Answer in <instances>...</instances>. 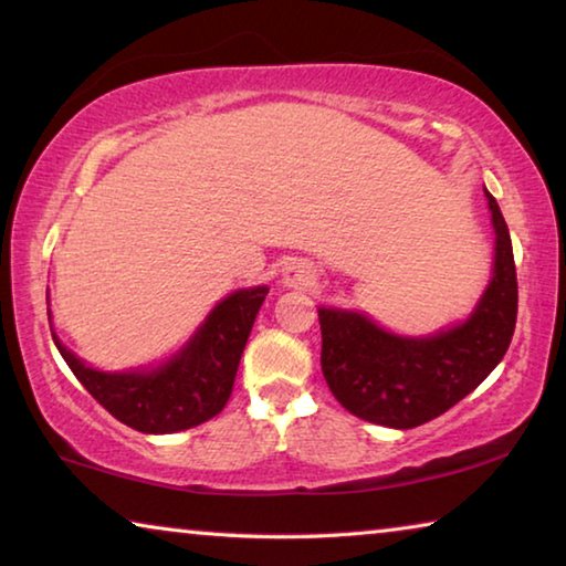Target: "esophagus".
Returning <instances> with one entry per match:
<instances>
[{
  "instance_id": "obj_1",
  "label": "esophagus",
  "mask_w": 566,
  "mask_h": 566,
  "mask_svg": "<svg viewBox=\"0 0 566 566\" xmlns=\"http://www.w3.org/2000/svg\"><path fill=\"white\" fill-rule=\"evenodd\" d=\"M284 284L292 286V290H306V286L314 284V272L310 264L294 262L284 270Z\"/></svg>"
}]
</instances>
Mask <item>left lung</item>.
Segmentation results:
<instances>
[{
  "label": "left lung",
  "mask_w": 566,
  "mask_h": 566,
  "mask_svg": "<svg viewBox=\"0 0 566 566\" xmlns=\"http://www.w3.org/2000/svg\"><path fill=\"white\" fill-rule=\"evenodd\" d=\"M486 199L496 234L494 274L467 322L411 339L359 312L319 310L324 379L354 417L391 429L424 424L482 385L510 349L520 300L512 239L490 191Z\"/></svg>",
  "instance_id": "left-lung-1"
}]
</instances>
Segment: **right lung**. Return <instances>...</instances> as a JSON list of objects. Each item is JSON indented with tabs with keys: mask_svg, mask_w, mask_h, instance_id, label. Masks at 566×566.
I'll return each instance as SVG.
<instances>
[{
	"mask_svg": "<svg viewBox=\"0 0 566 566\" xmlns=\"http://www.w3.org/2000/svg\"><path fill=\"white\" fill-rule=\"evenodd\" d=\"M266 292V286H252L229 294L181 352L155 369H92L76 359L54 332L52 339L74 377L114 419L145 434H171L202 424L224 409Z\"/></svg>",
	"mask_w": 566,
	"mask_h": 566,
	"instance_id": "add662e5",
	"label": "right lung"
}]
</instances>
